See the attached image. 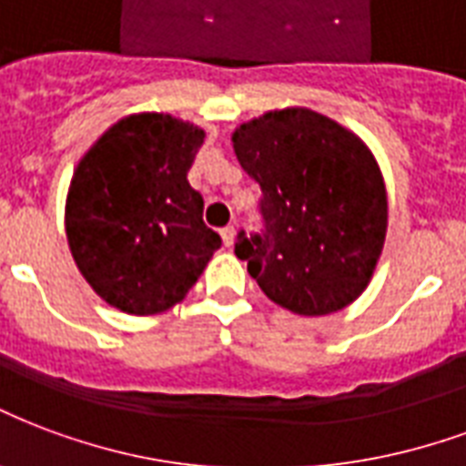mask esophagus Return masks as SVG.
Instances as JSON below:
<instances>
[{"label":"esophagus","instance_id":"esophagus-1","mask_svg":"<svg viewBox=\"0 0 466 466\" xmlns=\"http://www.w3.org/2000/svg\"><path fill=\"white\" fill-rule=\"evenodd\" d=\"M234 237H237V229H234V227H224V229H222L224 247H232Z\"/></svg>","mask_w":466,"mask_h":466}]
</instances>
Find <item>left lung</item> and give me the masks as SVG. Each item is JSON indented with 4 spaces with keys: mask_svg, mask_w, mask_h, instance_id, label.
I'll list each match as a JSON object with an SVG mask.
<instances>
[{
    "mask_svg": "<svg viewBox=\"0 0 466 466\" xmlns=\"http://www.w3.org/2000/svg\"><path fill=\"white\" fill-rule=\"evenodd\" d=\"M232 146L264 192L267 232L234 244L249 277L299 316L350 306L370 284L388 232V192L373 150L303 106L237 126Z\"/></svg>",
    "mask_w": 466,
    "mask_h": 466,
    "instance_id": "obj_1",
    "label": "left lung"
}]
</instances>
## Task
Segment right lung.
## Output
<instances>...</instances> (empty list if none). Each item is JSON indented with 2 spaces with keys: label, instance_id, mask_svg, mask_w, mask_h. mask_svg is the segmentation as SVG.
I'll use <instances>...</instances> for the list:
<instances>
[{
  "label": "right lung",
  "instance_id": "1",
  "mask_svg": "<svg viewBox=\"0 0 466 466\" xmlns=\"http://www.w3.org/2000/svg\"><path fill=\"white\" fill-rule=\"evenodd\" d=\"M205 130L170 113H130L78 160L66 195V239L103 301L153 316L189 294L219 249L187 172Z\"/></svg>",
  "mask_w": 466,
  "mask_h": 466
}]
</instances>
